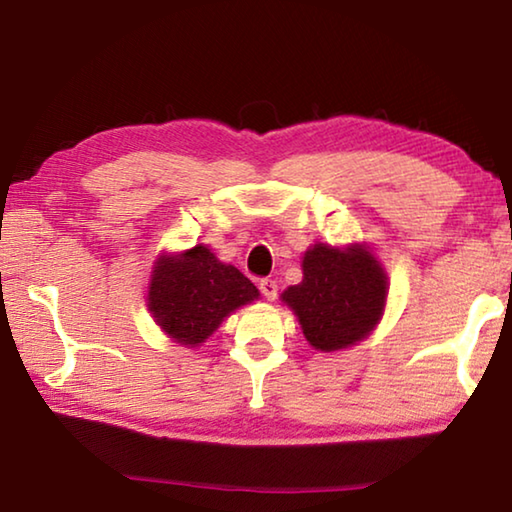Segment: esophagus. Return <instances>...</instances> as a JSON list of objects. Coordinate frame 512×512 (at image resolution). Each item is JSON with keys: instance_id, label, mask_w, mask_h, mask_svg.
Instances as JSON below:
<instances>
[{"instance_id": "1", "label": "esophagus", "mask_w": 512, "mask_h": 512, "mask_svg": "<svg viewBox=\"0 0 512 512\" xmlns=\"http://www.w3.org/2000/svg\"><path fill=\"white\" fill-rule=\"evenodd\" d=\"M259 291H262V296L266 300H275V296H277V282L264 277V280H259Z\"/></svg>"}]
</instances>
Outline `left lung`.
<instances>
[{"label": "left lung", "instance_id": "obj_1", "mask_svg": "<svg viewBox=\"0 0 512 512\" xmlns=\"http://www.w3.org/2000/svg\"><path fill=\"white\" fill-rule=\"evenodd\" d=\"M302 282L282 293L305 339L332 352L366 339L386 302V275L366 248L316 244L302 259Z\"/></svg>", "mask_w": 512, "mask_h": 512}]
</instances>
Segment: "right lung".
I'll return each instance as SVG.
<instances>
[{
    "label": "right lung",
    "mask_w": 512,
    "mask_h": 512,
    "mask_svg": "<svg viewBox=\"0 0 512 512\" xmlns=\"http://www.w3.org/2000/svg\"><path fill=\"white\" fill-rule=\"evenodd\" d=\"M257 296V287L244 273L219 262L210 248L194 246L183 255L160 259L149 287V309L171 339L194 348L225 316Z\"/></svg>",
    "instance_id": "right-lung-1"
}]
</instances>
